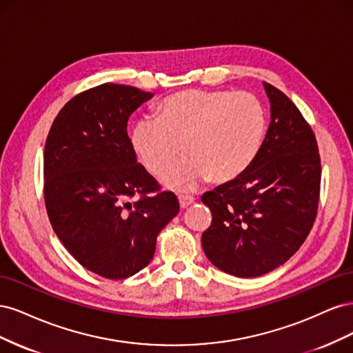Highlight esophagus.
<instances>
[{
    "instance_id": "1",
    "label": "esophagus",
    "mask_w": 353,
    "mask_h": 353,
    "mask_svg": "<svg viewBox=\"0 0 353 353\" xmlns=\"http://www.w3.org/2000/svg\"><path fill=\"white\" fill-rule=\"evenodd\" d=\"M178 199H179V206L181 208H187V206L193 205V203H194V197L187 196V194H179Z\"/></svg>"
}]
</instances>
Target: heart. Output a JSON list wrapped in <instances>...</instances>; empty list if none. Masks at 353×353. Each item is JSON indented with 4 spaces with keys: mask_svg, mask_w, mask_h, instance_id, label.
Instances as JSON below:
<instances>
[{
    "mask_svg": "<svg viewBox=\"0 0 353 353\" xmlns=\"http://www.w3.org/2000/svg\"><path fill=\"white\" fill-rule=\"evenodd\" d=\"M268 128L265 105L252 92L187 90L159 104V119L144 116L131 132L143 166L163 175L179 152L185 159L163 176L174 190H196L213 178L228 183L258 157Z\"/></svg>",
    "mask_w": 353,
    "mask_h": 353,
    "instance_id": "obj_1",
    "label": "heart"
}]
</instances>
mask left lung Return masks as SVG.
I'll list each match as a JSON object with an SVG mask.
<instances>
[{
	"instance_id": "obj_1",
	"label": "left lung",
	"mask_w": 353,
	"mask_h": 353,
	"mask_svg": "<svg viewBox=\"0 0 353 353\" xmlns=\"http://www.w3.org/2000/svg\"><path fill=\"white\" fill-rule=\"evenodd\" d=\"M271 122L252 166L208 191L212 212L201 245L230 275L252 279L287 262L311 232L318 212L321 159L316 138L294 103L263 82Z\"/></svg>"
}]
</instances>
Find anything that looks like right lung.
<instances>
[{
	"label": "right lung",
	"instance_id": "add662e5",
	"mask_svg": "<svg viewBox=\"0 0 353 353\" xmlns=\"http://www.w3.org/2000/svg\"><path fill=\"white\" fill-rule=\"evenodd\" d=\"M153 97L130 85L101 83L69 100L44 148V199L51 227L83 268L123 280L150 263L159 232L179 212L137 163L128 119Z\"/></svg>",
	"mask_w": 353,
	"mask_h": 353
}]
</instances>
